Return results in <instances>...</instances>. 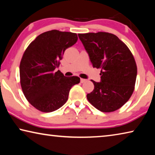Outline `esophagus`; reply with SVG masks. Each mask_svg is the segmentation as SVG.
I'll return each instance as SVG.
<instances>
[{
  "label": "esophagus",
  "mask_w": 155,
  "mask_h": 155,
  "mask_svg": "<svg viewBox=\"0 0 155 155\" xmlns=\"http://www.w3.org/2000/svg\"><path fill=\"white\" fill-rule=\"evenodd\" d=\"M85 81H87V80H86V79H84V78H81V83H85Z\"/></svg>",
  "instance_id": "34e87169"
}]
</instances>
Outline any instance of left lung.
<instances>
[{"label": "left lung", "instance_id": "8db88e82", "mask_svg": "<svg viewBox=\"0 0 155 155\" xmlns=\"http://www.w3.org/2000/svg\"><path fill=\"white\" fill-rule=\"evenodd\" d=\"M94 68H101V81L88 101L102 112H113L129 100L135 90L137 68L132 52L116 35L107 32L78 33Z\"/></svg>", "mask_w": 155, "mask_h": 155}]
</instances>
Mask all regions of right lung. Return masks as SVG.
I'll return each mask as SVG.
<instances>
[{
    "instance_id": "obj_1",
    "label": "right lung",
    "mask_w": 155,
    "mask_h": 155,
    "mask_svg": "<svg viewBox=\"0 0 155 155\" xmlns=\"http://www.w3.org/2000/svg\"><path fill=\"white\" fill-rule=\"evenodd\" d=\"M77 40V33L52 30L38 35L25 50L20 64L21 87L28 103L39 111L59 109L72 86L80 83L79 77H64L57 71L65 51Z\"/></svg>"
}]
</instances>
